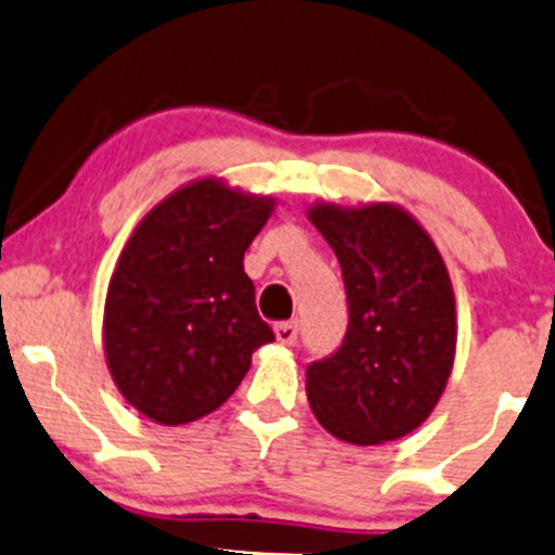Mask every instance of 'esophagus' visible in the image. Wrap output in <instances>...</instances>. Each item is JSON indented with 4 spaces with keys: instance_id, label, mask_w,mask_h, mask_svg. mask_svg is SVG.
Listing matches in <instances>:
<instances>
[{
    "instance_id": "1",
    "label": "esophagus",
    "mask_w": 555,
    "mask_h": 555,
    "mask_svg": "<svg viewBox=\"0 0 555 555\" xmlns=\"http://www.w3.org/2000/svg\"><path fill=\"white\" fill-rule=\"evenodd\" d=\"M297 321H282L273 326V334H276V341L279 344H286V347H292V344L297 341Z\"/></svg>"
}]
</instances>
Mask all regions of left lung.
<instances>
[{
	"label": "left lung",
	"instance_id": "left-lung-1",
	"mask_svg": "<svg viewBox=\"0 0 555 555\" xmlns=\"http://www.w3.org/2000/svg\"><path fill=\"white\" fill-rule=\"evenodd\" d=\"M308 219L339 258L349 326L308 367L310 410L344 443L406 436L436 410L456 354V302L436 242L397 203H313Z\"/></svg>",
	"mask_w": 555,
	"mask_h": 555
}]
</instances>
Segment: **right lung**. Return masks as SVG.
Masks as SVG:
<instances>
[{
	"mask_svg": "<svg viewBox=\"0 0 555 555\" xmlns=\"http://www.w3.org/2000/svg\"><path fill=\"white\" fill-rule=\"evenodd\" d=\"M273 208L271 195L201 177L132 229L106 289L104 354L140 415L184 425L219 410L273 341L242 263Z\"/></svg>",
	"mask_w": 555,
	"mask_h": 555,
	"instance_id": "obj_1",
	"label": "right lung"
}]
</instances>
